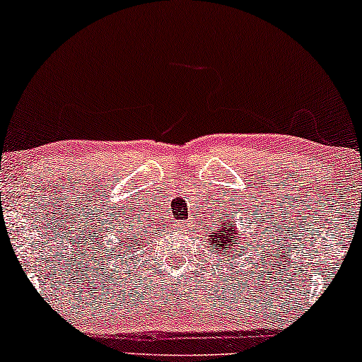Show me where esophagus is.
I'll return each mask as SVG.
<instances>
[{
    "label": "esophagus",
    "mask_w": 362,
    "mask_h": 362,
    "mask_svg": "<svg viewBox=\"0 0 362 362\" xmlns=\"http://www.w3.org/2000/svg\"><path fill=\"white\" fill-rule=\"evenodd\" d=\"M187 227H189V223H187V222H182V221H178V222L173 223V228H175V230H178V232L185 230Z\"/></svg>",
    "instance_id": "1"
}]
</instances>
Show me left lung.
Returning <instances> with one entry per match:
<instances>
[{"instance_id": "8db88e82", "label": "left lung", "mask_w": 362, "mask_h": 362, "mask_svg": "<svg viewBox=\"0 0 362 362\" xmlns=\"http://www.w3.org/2000/svg\"><path fill=\"white\" fill-rule=\"evenodd\" d=\"M226 217L227 218L223 222L222 218L218 221L217 230L214 232V235H210L209 247L215 250V254H230L232 247L237 244V226H232V221H228L227 214Z\"/></svg>"}]
</instances>
